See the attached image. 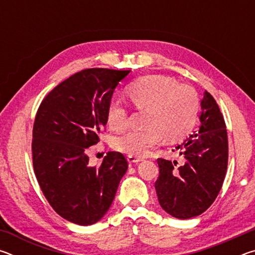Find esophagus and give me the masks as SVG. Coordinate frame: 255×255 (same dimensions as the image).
<instances>
[{
    "label": "esophagus",
    "mask_w": 255,
    "mask_h": 255,
    "mask_svg": "<svg viewBox=\"0 0 255 255\" xmlns=\"http://www.w3.org/2000/svg\"><path fill=\"white\" fill-rule=\"evenodd\" d=\"M127 159H128V162H129V163H138V162H140V161H141V158H140V157L132 156V155H128V156H127Z\"/></svg>",
    "instance_id": "1"
}]
</instances>
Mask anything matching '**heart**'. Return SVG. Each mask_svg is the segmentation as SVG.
<instances>
[{"mask_svg": "<svg viewBox=\"0 0 255 255\" xmlns=\"http://www.w3.org/2000/svg\"><path fill=\"white\" fill-rule=\"evenodd\" d=\"M126 96L137 110L145 112L144 129H132L115 139L119 152L143 156L164 139L178 141L196 125L200 101L191 85L178 84L164 75L139 77L126 86ZM127 108L118 100H111L107 108V123L112 130L122 131L128 126Z\"/></svg>", "mask_w": 255, "mask_h": 255, "instance_id": "heart-1", "label": "heart"}]
</instances>
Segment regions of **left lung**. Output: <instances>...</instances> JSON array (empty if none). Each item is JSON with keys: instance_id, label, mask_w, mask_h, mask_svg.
<instances>
[{"instance_id": "obj_1", "label": "left lung", "mask_w": 255, "mask_h": 255, "mask_svg": "<svg viewBox=\"0 0 255 255\" xmlns=\"http://www.w3.org/2000/svg\"><path fill=\"white\" fill-rule=\"evenodd\" d=\"M201 126L176 149L182 162L157 158L159 174L155 182L162 208L175 218L201 215L217 198L225 179L228 139L225 120L217 102L205 91Z\"/></svg>"}]
</instances>
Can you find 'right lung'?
I'll use <instances>...</instances> for the list:
<instances>
[{"instance_id": "obj_1", "label": "right lung", "mask_w": 255, "mask_h": 255, "mask_svg": "<svg viewBox=\"0 0 255 255\" xmlns=\"http://www.w3.org/2000/svg\"><path fill=\"white\" fill-rule=\"evenodd\" d=\"M130 71L88 68L63 81L41 101L32 129V164L47 201L59 216L88 226L106 215L126 157L108 152L99 167L89 166L86 150L107 125L116 86Z\"/></svg>"}]
</instances>
